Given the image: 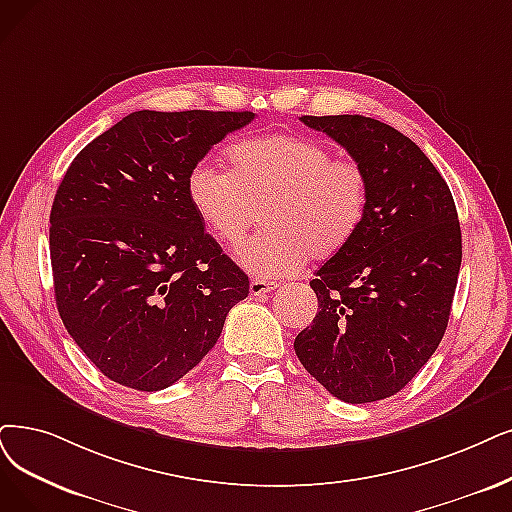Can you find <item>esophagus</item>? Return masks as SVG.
Listing matches in <instances>:
<instances>
[{"label": "esophagus", "instance_id": "esophagus-1", "mask_svg": "<svg viewBox=\"0 0 512 512\" xmlns=\"http://www.w3.org/2000/svg\"><path fill=\"white\" fill-rule=\"evenodd\" d=\"M277 288H279L277 281H269V279H252L250 281V294L252 296H264V294H269Z\"/></svg>", "mask_w": 512, "mask_h": 512}]
</instances>
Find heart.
<instances>
[{"label":"heart","instance_id":"heart-1","mask_svg":"<svg viewBox=\"0 0 512 512\" xmlns=\"http://www.w3.org/2000/svg\"><path fill=\"white\" fill-rule=\"evenodd\" d=\"M227 159L229 172L197 161L187 197L201 227L229 248L262 212L269 229L237 252L248 273L294 275L311 254L332 258L359 231L370 199V178L359 161L334 157L323 142L292 134L237 140Z\"/></svg>","mask_w":512,"mask_h":512}]
</instances>
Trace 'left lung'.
I'll use <instances>...</instances> for the list:
<instances>
[{
  "instance_id": "left-lung-1",
  "label": "left lung",
  "mask_w": 512,
  "mask_h": 512,
  "mask_svg": "<svg viewBox=\"0 0 512 512\" xmlns=\"http://www.w3.org/2000/svg\"><path fill=\"white\" fill-rule=\"evenodd\" d=\"M300 121L361 163L370 199L355 237L311 281L319 313L294 351L340 401H380L420 372L445 334L462 262L456 203L416 142L382 121Z\"/></svg>"
}]
</instances>
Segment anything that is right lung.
Listing matches in <instances>:
<instances>
[{"label": "right lung", "instance_id": "obj_1", "mask_svg": "<svg viewBox=\"0 0 512 512\" xmlns=\"http://www.w3.org/2000/svg\"><path fill=\"white\" fill-rule=\"evenodd\" d=\"M250 111H136L77 153L50 212L60 319L109 380L161 391L206 357L250 279L203 231L187 176Z\"/></svg>", "mask_w": 512, "mask_h": 512}]
</instances>
